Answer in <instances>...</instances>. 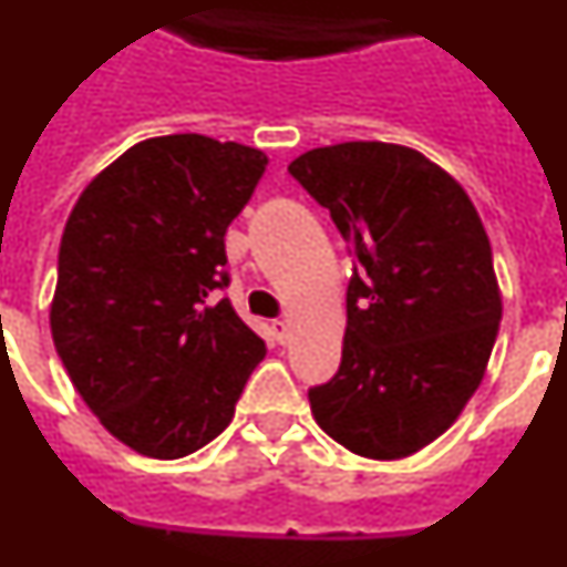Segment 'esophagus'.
Returning <instances> with one entry per match:
<instances>
[{
  "instance_id": "esophagus-1",
  "label": "esophagus",
  "mask_w": 567,
  "mask_h": 567,
  "mask_svg": "<svg viewBox=\"0 0 567 567\" xmlns=\"http://www.w3.org/2000/svg\"><path fill=\"white\" fill-rule=\"evenodd\" d=\"M272 334H275V340H278V343H287L289 340V323L284 318H278V320H272Z\"/></svg>"
}]
</instances>
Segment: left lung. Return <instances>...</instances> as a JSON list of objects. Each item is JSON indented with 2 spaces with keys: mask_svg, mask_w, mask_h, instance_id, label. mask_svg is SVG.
I'll use <instances>...</instances> for the list:
<instances>
[{
  "mask_svg": "<svg viewBox=\"0 0 567 567\" xmlns=\"http://www.w3.org/2000/svg\"><path fill=\"white\" fill-rule=\"evenodd\" d=\"M289 175L352 255L343 358L309 389L315 420L360 457H409L457 420L497 340L483 221L452 175L400 144L309 150Z\"/></svg>",
  "mask_w": 567,
  "mask_h": 567,
  "instance_id": "1",
  "label": "left lung"
}]
</instances>
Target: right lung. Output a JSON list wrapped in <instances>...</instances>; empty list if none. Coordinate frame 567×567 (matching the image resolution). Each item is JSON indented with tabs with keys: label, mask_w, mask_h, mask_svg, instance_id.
Returning a JSON list of instances; mask_svg holds the SVG:
<instances>
[{
	"label": "right lung",
	"mask_w": 567,
	"mask_h": 567,
	"mask_svg": "<svg viewBox=\"0 0 567 567\" xmlns=\"http://www.w3.org/2000/svg\"><path fill=\"white\" fill-rule=\"evenodd\" d=\"M267 155L209 135L130 147L79 195L50 332L90 412L138 454L178 460L229 425L267 346L235 315L224 235Z\"/></svg>",
	"instance_id": "1"
}]
</instances>
